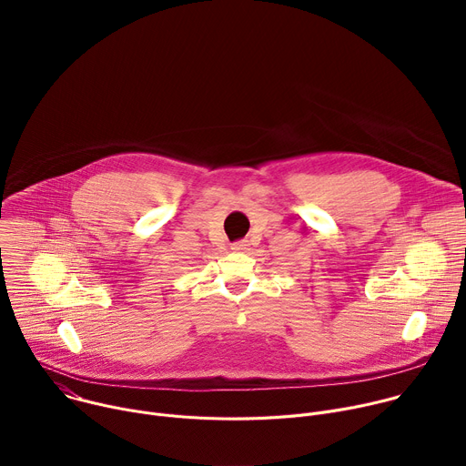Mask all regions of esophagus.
<instances>
[{
    "instance_id": "1",
    "label": "esophagus",
    "mask_w": 466,
    "mask_h": 466,
    "mask_svg": "<svg viewBox=\"0 0 466 466\" xmlns=\"http://www.w3.org/2000/svg\"><path fill=\"white\" fill-rule=\"evenodd\" d=\"M247 248V243L245 241H236V243H232V250H236V252H241V250H245Z\"/></svg>"
}]
</instances>
